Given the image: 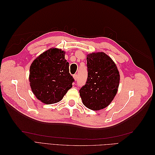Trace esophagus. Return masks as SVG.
<instances>
[{
  "label": "esophagus",
  "instance_id": "obj_1",
  "mask_svg": "<svg viewBox=\"0 0 155 155\" xmlns=\"http://www.w3.org/2000/svg\"><path fill=\"white\" fill-rule=\"evenodd\" d=\"M73 77H74V79H75V81H77V80H78V75H77V74H74V76H73Z\"/></svg>",
  "mask_w": 155,
  "mask_h": 155
}]
</instances>
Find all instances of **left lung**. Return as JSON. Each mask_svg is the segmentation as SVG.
I'll return each instance as SVG.
<instances>
[{"mask_svg":"<svg viewBox=\"0 0 155 155\" xmlns=\"http://www.w3.org/2000/svg\"><path fill=\"white\" fill-rule=\"evenodd\" d=\"M87 57V80L79 94L84 105L99 110L113 100L119 87L120 74L116 64L106 54L92 53Z\"/></svg>","mask_w":155,"mask_h":155,"instance_id":"1","label":"left lung"}]
</instances>
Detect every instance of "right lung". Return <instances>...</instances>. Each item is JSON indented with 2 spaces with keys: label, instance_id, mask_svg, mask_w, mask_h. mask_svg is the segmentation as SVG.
Segmentation results:
<instances>
[{
  "label": "right lung",
  "instance_id": "right-lung-1",
  "mask_svg": "<svg viewBox=\"0 0 155 155\" xmlns=\"http://www.w3.org/2000/svg\"><path fill=\"white\" fill-rule=\"evenodd\" d=\"M65 51L50 48L31 63L29 81L35 97L45 104L60 101L72 87L74 79L69 73Z\"/></svg>",
  "mask_w": 155,
  "mask_h": 155
}]
</instances>
